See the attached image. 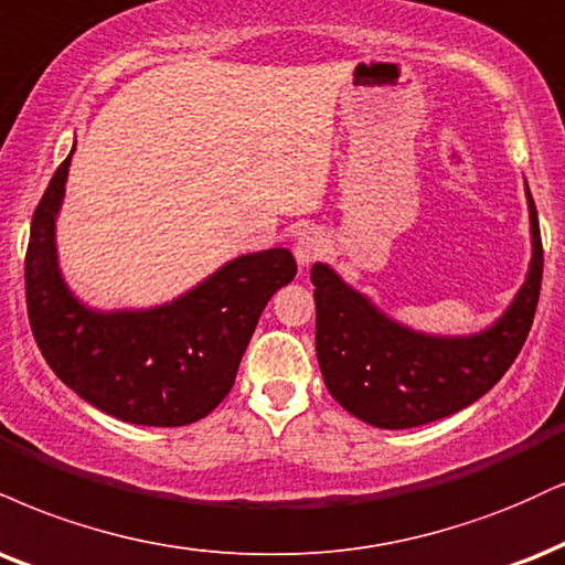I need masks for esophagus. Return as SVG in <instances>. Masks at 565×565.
I'll use <instances>...</instances> for the list:
<instances>
[{
  "label": "esophagus",
  "mask_w": 565,
  "mask_h": 565,
  "mask_svg": "<svg viewBox=\"0 0 565 565\" xmlns=\"http://www.w3.org/2000/svg\"><path fill=\"white\" fill-rule=\"evenodd\" d=\"M326 253H329V239H326L321 231H305V234H300V239H297V244H295V257L302 268L305 265L321 260Z\"/></svg>",
  "instance_id": "1"
}]
</instances>
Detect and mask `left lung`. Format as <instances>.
<instances>
[{
    "label": "left lung",
    "mask_w": 565,
    "mask_h": 565,
    "mask_svg": "<svg viewBox=\"0 0 565 565\" xmlns=\"http://www.w3.org/2000/svg\"><path fill=\"white\" fill-rule=\"evenodd\" d=\"M532 268L511 308L473 337H429L394 323L329 265L316 263V355L331 397L379 426L411 429L477 403L505 376L532 329L542 289V236L532 192Z\"/></svg>",
    "instance_id": "8db88e82"
}]
</instances>
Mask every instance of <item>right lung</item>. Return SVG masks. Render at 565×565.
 <instances>
[{
    "instance_id": "1",
    "label": "right lung",
    "mask_w": 565,
    "mask_h": 565,
    "mask_svg": "<svg viewBox=\"0 0 565 565\" xmlns=\"http://www.w3.org/2000/svg\"><path fill=\"white\" fill-rule=\"evenodd\" d=\"M71 154L31 221L25 305L33 339L60 382L107 416L139 426L194 424L231 392L263 308L297 276L295 257L281 247L242 255L152 310H88L67 291L54 249Z\"/></svg>"
}]
</instances>
